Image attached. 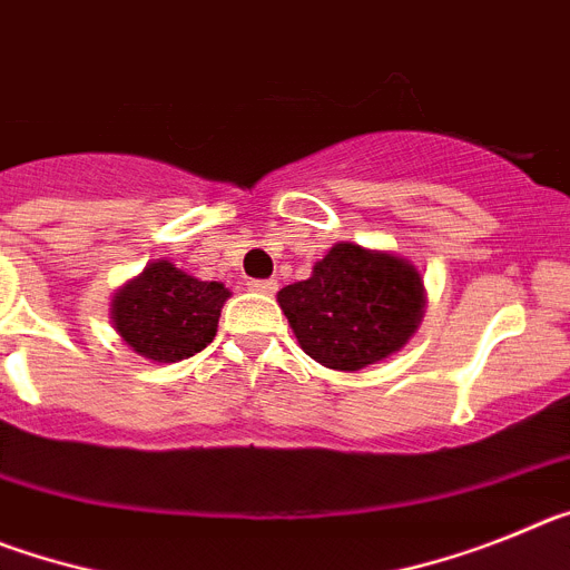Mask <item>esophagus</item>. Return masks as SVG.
<instances>
[{
	"instance_id": "obj_1",
	"label": "esophagus",
	"mask_w": 570,
	"mask_h": 570,
	"mask_svg": "<svg viewBox=\"0 0 570 570\" xmlns=\"http://www.w3.org/2000/svg\"><path fill=\"white\" fill-rule=\"evenodd\" d=\"M248 288L254 291V294H276V279H250Z\"/></svg>"
}]
</instances>
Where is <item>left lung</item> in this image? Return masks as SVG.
<instances>
[{
  "instance_id": "8db88e82",
  "label": "left lung",
  "mask_w": 570,
  "mask_h": 570,
  "mask_svg": "<svg viewBox=\"0 0 570 570\" xmlns=\"http://www.w3.org/2000/svg\"><path fill=\"white\" fill-rule=\"evenodd\" d=\"M296 342L334 371H360L396 354L416 334L425 285L407 259L336 242L308 279L276 294Z\"/></svg>"
}]
</instances>
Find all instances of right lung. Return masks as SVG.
Here are the masks:
<instances>
[{
  "label": "right lung",
  "instance_id": "add662e5",
  "mask_svg": "<svg viewBox=\"0 0 570 570\" xmlns=\"http://www.w3.org/2000/svg\"><path fill=\"white\" fill-rule=\"evenodd\" d=\"M228 296L223 282L196 279L159 259L116 291L110 322L125 345L145 360L179 362L214 340Z\"/></svg>",
  "mask_w": 570,
  "mask_h": 570
}]
</instances>
